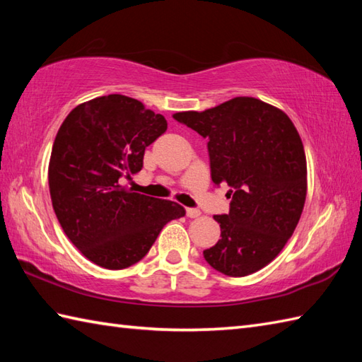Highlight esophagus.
I'll return each mask as SVG.
<instances>
[{"label": "esophagus", "mask_w": 362, "mask_h": 362, "mask_svg": "<svg viewBox=\"0 0 362 362\" xmlns=\"http://www.w3.org/2000/svg\"><path fill=\"white\" fill-rule=\"evenodd\" d=\"M187 216H188V218H199V216H201V210H197V209H187Z\"/></svg>", "instance_id": "1"}]
</instances>
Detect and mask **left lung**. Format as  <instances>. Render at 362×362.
Segmentation results:
<instances>
[{
  "label": "left lung",
  "mask_w": 362,
  "mask_h": 362,
  "mask_svg": "<svg viewBox=\"0 0 362 362\" xmlns=\"http://www.w3.org/2000/svg\"><path fill=\"white\" fill-rule=\"evenodd\" d=\"M173 118L209 140L211 180L232 187L228 214L213 216L221 240L204 258L230 276L259 271L283 250L303 211L306 157L294 122L249 96Z\"/></svg>",
  "instance_id": "obj_1"
}]
</instances>
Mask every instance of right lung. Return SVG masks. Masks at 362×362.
Instances as JSON below:
<instances>
[{
    "label": "right lung",
    "mask_w": 362,
    "mask_h": 362,
    "mask_svg": "<svg viewBox=\"0 0 362 362\" xmlns=\"http://www.w3.org/2000/svg\"><path fill=\"white\" fill-rule=\"evenodd\" d=\"M166 129L163 115L124 95L82 103L64 119L51 151L49 194L68 240L91 263L132 266L169 221L185 216L177 202L119 183L141 171L144 149Z\"/></svg>",
    "instance_id": "add662e5"
}]
</instances>
